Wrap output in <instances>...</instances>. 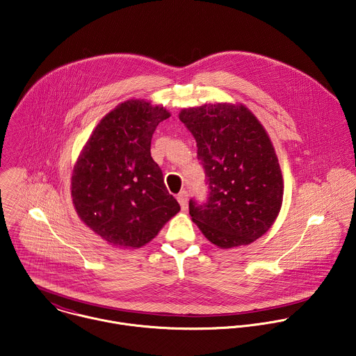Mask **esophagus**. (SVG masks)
Segmentation results:
<instances>
[{
	"mask_svg": "<svg viewBox=\"0 0 356 356\" xmlns=\"http://www.w3.org/2000/svg\"><path fill=\"white\" fill-rule=\"evenodd\" d=\"M177 201H179V204H180V207H181V211H186V209H187V204H188V195H187V193H186V191L179 193Z\"/></svg>",
	"mask_w": 356,
	"mask_h": 356,
	"instance_id": "34e87169",
	"label": "esophagus"
}]
</instances>
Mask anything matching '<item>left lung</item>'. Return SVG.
<instances>
[{
	"instance_id": "8db88e82",
	"label": "left lung",
	"mask_w": 356,
	"mask_h": 356,
	"mask_svg": "<svg viewBox=\"0 0 356 356\" xmlns=\"http://www.w3.org/2000/svg\"><path fill=\"white\" fill-rule=\"evenodd\" d=\"M179 119L197 141L211 188L204 207L190 201L193 222L222 250L254 243L283 204L284 180L268 131L244 104L190 106Z\"/></svg>"
}]
</instances>
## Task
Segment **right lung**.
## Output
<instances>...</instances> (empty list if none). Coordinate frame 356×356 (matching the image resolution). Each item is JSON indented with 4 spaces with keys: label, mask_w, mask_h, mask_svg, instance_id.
<instances>
[{
    "label": "right lung",
    "mask_w": 356,
    "mask_h": 356,
    "mask_svg": "<svg viewBox=\"0 0 356 356\" xmlns=\"http://www.w3.org/2000/svg\"><path fill=\"white\" fill-rule=\"evenodd\" d=\"M170 112L130 98L92 130L73 166L70 194L80 220L109 245L148 244L180 211L151 156V138Z\"/></svg>",
    "instance_id": "1"
}]
</instances>
